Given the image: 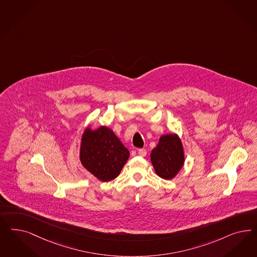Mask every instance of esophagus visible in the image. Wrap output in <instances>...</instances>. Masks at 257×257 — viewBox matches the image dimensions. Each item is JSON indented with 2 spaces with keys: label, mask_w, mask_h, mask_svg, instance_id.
<instances>
[{
  "label": "esophagus",
  "mask_w": 257,
  "mask_h": 257,
  "mask_svg": "<svg viewBox=\"0 0 257 257\" xmlns=\"http://www.w3.org/2000/svg\"><path fill=\"white\" fill-rule=\"evenodd\" d=\"M138 154L141 156V157H145L147 155V150L145 149H138Z\"/></svg>",
  "instance_id": "obj_1"
}]
</instances>
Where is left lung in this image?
Listing matches in <instances>:
<instances>
[{
	"mask_svg": "<svg viewBox=\"0 0 257 257\" xmlns=\"http://www.w3.org/2000/svg\"><path fill=\"white\" fill-rule=\"evenodd\" d=\"M150 158L158 176L165 180L173 179L184 163L182 142L178 135H163Z\"/></svg>",
	"mask_w": 257,
	"mask_h": 257,
	"instance_id": "1",
	"label": "left lung"
}]
</instances>
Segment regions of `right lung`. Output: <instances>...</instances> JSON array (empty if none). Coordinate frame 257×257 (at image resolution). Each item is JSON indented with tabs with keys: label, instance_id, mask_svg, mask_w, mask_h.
<instances>
[{
	"label": "right lung",
	"instance_id": "obj_1",
	"mask_svg": "<svg viewBox=\"0 0 257 257\" xmlns=\"http://www.w3.org/2000/svg\"><path fill=\"white\" fill-rule=\"evenodd\" d=\"M128 157L130 151L107 126L87 128L83 134L80 161L100 181L109 182L118 177Z\"/></svg>",
	"mask_w": 257,
	"mask_h": 257
}]
</instances>
